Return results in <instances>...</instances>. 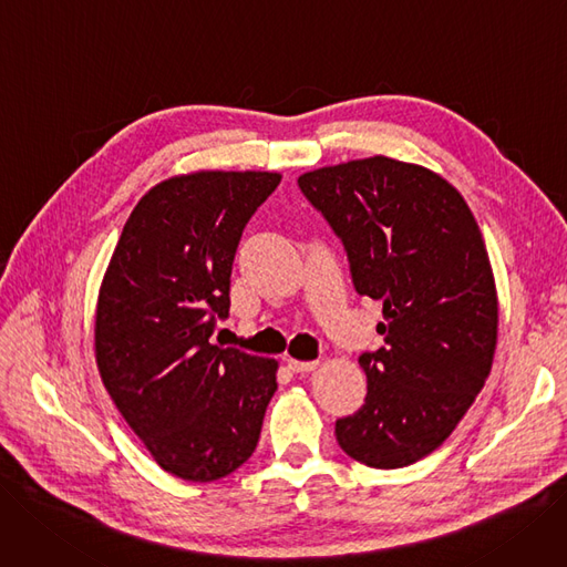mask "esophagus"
I'll return each instance as SVG.
<instances>
[{
	"label": "esophagus",
	"mask_w": 567,
	"mask_h": 567,
	"mask_svg": "<svg viewBox=\"0 0 567 567\" xmlns=\"http://www.w3.org/2000/svg\"><path fill=\"white\" fill-rule=\"evenodd\" d=\"M320 362H299V360H287V367L295 371V373H310L316 371Z\"/></svg>",
	"instance_id": "34e87169"
}]
</instances>
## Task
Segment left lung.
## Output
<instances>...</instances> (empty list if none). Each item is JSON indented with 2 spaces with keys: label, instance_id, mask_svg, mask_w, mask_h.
I'll return each mask as SVG.
<instances>
[{
  "label": "left lung",
  "instance_id": "left-lung-1",
  "mask_svg": "<svg viewBox=\"0 0 567 567\" xmlns=\"http://www.w3.org/2000/svg\"><path fill=\"white\" fill-rule=\"evenodd\" d=\"M343 240L354 289L383 303L385 346L364 352L367 402L337 421L358 463L396 470L442 446L484 388L497 289L470 205L417 163L369 156L299 177Z\"/></svg>",
  "mask_w": 567,
  "mask_h": 567
}]
</instances>
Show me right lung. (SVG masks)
<instances>
[{
	"label": "right lung",
	"mask_w": 567,
	"mask_h": 567,
	"mask_svg": "<svg viewBox=\"0 0 567 567\" xmlns=\"http://www.w3.org/2000/svg\"><path fill=\"white\" fill-rule=\"evenodd\" d=\"M280 173L158 182L125 221L100 285L95 362L125 423L167 474L217 481L255 453L278 362L209 343L228 316L243 228Z\"/></svg>",
	"instance_id": "add662e5"
}]
</instances>
